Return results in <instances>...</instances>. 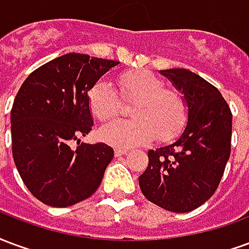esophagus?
I'll return each instance as SVG.
<instances>
[{
    "label": "esophagus",
    "mask_w": 249,
    "mask_h": 249,
    "mask_svg": "<svg viewBox=\"0 0 249 249\" xmlns=\"http://www.w3.org/2000/svg\"><path fill=\"white\" fill-rule=\"evenodd\" d=\"M126 153H128L126 149H120V148H117V149L114 151V156L119 157V156H123V155H126Z\"/></svg>",
    "instance_id": "obj_1"
}]
</instances>
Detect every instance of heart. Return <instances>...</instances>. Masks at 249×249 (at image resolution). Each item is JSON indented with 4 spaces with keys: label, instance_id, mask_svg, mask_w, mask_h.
<instances>
[{
    "label": "heart",
    "instance_id": "obj_1",
    "mask_svg": "<svg viewBox=\"0 0 249 249\" xmlns=\"http://www.w3.org/2000/svg\"><path fill=\"white\" fill-rule=\"evenodd\" d=\"M120 94L124 100H135L130 105V120L114 121L104 126L100 136L116 148H132L151 141L172 139L187 123L188 107L183 96L164 89L156 76L145 71H133L117 77ZM88 105L94 119L107 123L116 117L120 100L107 80L94 82L88 92Z\"/></svg>",
    "mask_w": 249,
    "mask_h": 249
}]
</instances>
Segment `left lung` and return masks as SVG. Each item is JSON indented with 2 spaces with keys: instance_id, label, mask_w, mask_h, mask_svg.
<instances>
[{
  "instance_id": "obj_1",
  "label": "left lung",
  "mask_w": 249,
  "mask_h": 249,
  "mask_svg": "<svg viewBox=\"0 0 249 249\" xmlns=\"http://www.w3.org/2000/svg\"><path fill=\"white\" fill-rule=\"evenodd\" d=\"M184 94L188 123L173 144L148 152L139 178L142 195L161 208L184 213L217 189L231 155L232 113L219 89L188 69L160 71Z\"/></svg>"
}]
</instances>
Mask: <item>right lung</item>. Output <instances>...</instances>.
Segmentation results:
<instances>
[{
    "label": "right lung",
    "mask_w": 249,
    "mask_h": 249,
    "mask_svg": "<svg viewBox=\"0 0 249 249\" xmlns=\"http://www.w3.org/2000/svg\"><path fill=\"white\" fill-rule=\"evenodd\" d=\"M119 64L68 53L32 71L19 88L10 113L14 164L26 188L46 205L69 207L100 187L113 148L80 142V137L93 126L89 89Z\"/></svg>",
    "instance_id": "add662e5"
}]
</instances>
